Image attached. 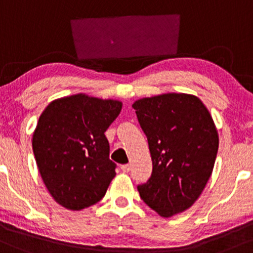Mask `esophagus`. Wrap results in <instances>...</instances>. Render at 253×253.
<instances>
[{"mask_svg":"<svg viewBox=\"0 0 253 253\" xmlns=\"http://www.w3.org/2000/svg\"><path fill=\"white\" fill-rule=\"evenodd\" d=\"M130 169H131V166H130L129 164L122 165V166H121V169H122V171H123V172H129Z\"/></svg>","mask_w":253,"mask_h":253,"instance_id":"34e87169","label":"esophagus"}]
</instances>
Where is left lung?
Here are the masks:
<instances>
[{"mask_svg": "<svg viewBox=\"0 0 253 253\" xmlns=\"http://www.w3.org/2000/svg\"><path fill=\"white\" fill-rule=\"evenodd\" d=\"M148 140L153 172L137 186L143 202L164 217L194 204L206 188L218 149L216 126L197 96L166 93L132 104Z\"/></svg>", "mask_w": 253, "mask_h": 253, "instance_id": "8db88e82", "label": "left lung"}]
</instances>
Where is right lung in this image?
<instances>
[{"mask_svg": "<svg viewBox=\"0 0 253 253\" xmlns=\"http://www.w3.org/2000/svg\"><path fill=\"white\" fill-rule=\"evenodd\" d=\"M121 110V101L80 93L51 101L39 117L32 140L37 166L64 208H88L106 194L116 164L105 131Z\"/></svg>", "mask_w": 253, "mask_h": 253, "instance_id": "obj_1", "label": "right lung"}]
</instances>
